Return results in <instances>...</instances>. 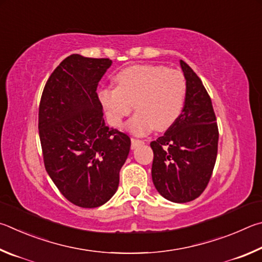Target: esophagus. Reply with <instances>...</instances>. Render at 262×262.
Instances as JSON below:
<instances>
[{"instance_id":"obj_1","label":"esophagus","mask_w":262,"mask_h":262,"mask_svg":"<svg viewBox=\"0 0 262 262\" xmlns=\"http://www.w3.org/2000/svg\"><path fill=\"white\" fill-rule=\"evenodd\" d=\"M144 144V140H140V139H136V138H132L131 139V148L135 149L136 147H138V146L143 145Z\"/></svg>"}]
</instances>
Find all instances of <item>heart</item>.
Here are the masks:
<instances>
[{
	"label": "heart",
	"instance_id": "heart-1",
	"mask_svg": "<svg viewBox=\"0 0 262 262\" xmlns=\"http://www.w3.org/2000/svg\"><path fill=\"white\" fill-rule=\"evenodd\" d=\"M117 86L99 91V100L113 126H121L136 105L137 113L127 123V130L145 135L155 127L168 130L180 118L184 108L186 80L181 71L164 66L137 64L116 75Z\"/></svg>",
	"mask_w": 262,
	"mask_h": 262
}]
</instances>
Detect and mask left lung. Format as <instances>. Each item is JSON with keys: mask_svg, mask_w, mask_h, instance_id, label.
I'll return each mask as SVG.
<instances>
[{"mask_svg": "<svg viewBox=\"0 0 262 262\" xmlns=\"http://www.w3.org/2000/svg\"><path fill=\"white\" fill-rule=\"evenodd\" d=\"M186 80L184 108L162 137L150 143L155 189L172 203H189L203 193L217 157L219 128L212 100L196 73L180 61Z\"/></svg>", "mask_w": 262, "mask_h": 262, "instance_id": "1", "label": "left lung"}]
</instances>
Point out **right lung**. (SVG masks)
<instances>
[{
    "instance_id": "add662e5",
    "label": "right lung",
    "mask_w": 262,
    "mask_h": 262,
    "mask_svg": "<svg viewBox=\"0 0 262 262\" xmlns=\"http://www.w3.org/2000/svg\"><path fill=\"white\" fill-rule=\"evenodd\" d=\"M109 58L72 54L48 78L39 105L45 168L73 205L95 208L117 191L131 140L105 125L96 89Z\"/></svg>"
}]
</instances>
